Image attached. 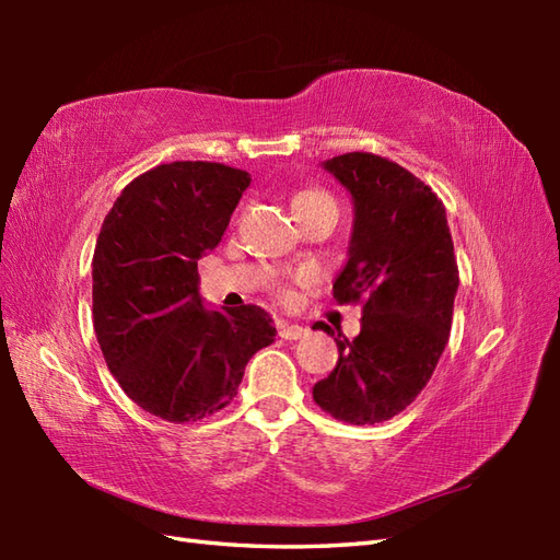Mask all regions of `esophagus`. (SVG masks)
I'll use <instances>...</instances> for the list:
<instances>
[{
	"label": "esophagus",
	"mask_w": 560,
	"mask_h": 560,
	"mask_svg": "<svg viewBox=\"0 0 560 560\" xmlns=\"http://www.w3.org/2000/svg\"><path fill=\"white\" fill-rule=\"evenodd\" d=\"M277 329H279V337H281V339H301V337H305V331H307L305 327L283 323V319H279Z\"/></svg>",
	"instance_id": "34e87169"
}]
</instances>
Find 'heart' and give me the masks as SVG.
Returning a JSON list of instances; mask_svg holds the SVG:
<instances>
[{
    "label": "heart",
    "instance_id": "obj_1",
    "mask_svg": "<svg viewBox=\"0 0 560 560\" xmlns=\"http://www.w3.org/2000/svg\"><path fill=\"white\" fill-rule=\"evenodd\" d=\"M315 201H335L323 189H305L299 197L293 199V207H301V205H315ZM289 295V293H287Z\"/></svg>",
    "mask_w": 560,
    "mask_h": 560
}]
</instances>
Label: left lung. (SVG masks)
Listing matches in <instances>:
<instances>
[{"label":"left lung","instance_id":"obj_1","mask_svg":"<svg viewBox=\"0 0 560 560\" xmlns=\"http://www.w3.org/2000/svg\"><path fill=\"white\" fill-rule=\"evenodd\" d=\"M325 168L349 189L355 211L335 299L361 303L363 317L353 341L337 335V368L313 399L343 423L373 425L421 395L445 351L459 287L455 245L443 201L399 163L351 151Z\"/></svg>","mask_w":560,"mask_h":560}]
</instances>
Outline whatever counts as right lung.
Here are the masks:
<instances>
[{"instance_id":"1","label":"right lung","mask_w":560,"mask_h":560,"mask_svg":"<svg viewBox=\"0 0 560 560\" xmlns=\"http://www.w3.org/2000/svg\"><path fill=\"white\" fill-rule=\"evenodd\" d=\"M249 173L173 161L117 197L93 253V329L103 359L141 409L171 423L229 407L247 361L277 337L259 305L207 311L197 259L211 253Z\"/></svg>"}]
</instances>
